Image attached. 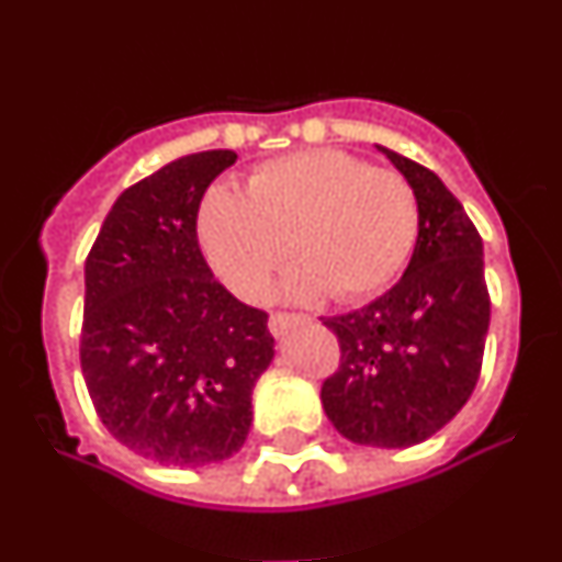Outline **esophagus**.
<instances>
[{
    "label": "esophagus",
    "mask_w": 562,
    "mask_h": 562,
    "mask_svg": "<svg viewBox=\"0 0 562 562\" xmlns=\"http://www.w3.org/2000/svg\"><path fill=\"white\" fill-rule=\"evenodd\" d=\"M306 321H310V317H306V315H284V312H276V315L270 317V331L276 337H281V335H286V331H290L292 326L306 324Z\"/></svg>",
    "instance_id": "esophagus-1"
}]
</instances>
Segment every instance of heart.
Segmentation results:
<instances>
[{
	"mask_svg": "<svg viewBox=\"0 0 562 562\" xmlns=\"http://www.w3.org/2000/svg\"><path fill=\"white\" fill-rule=\"evenodd\" d=\"M419 236V200L389 168L337 148L278 157L250 173L247 188L213 186L196 211V238L213 276L258 304L292 245L304 270L286 295L360 301L405 270Z\"/></svg>",
	"mask_w": 562,
	"mask_h": 562,
	"instance_id": "heart-1",
	"label": "heart"
}]
</instances>
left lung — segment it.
Masks as SVG:
<instances>
[{
	"label": "left lung",
	"mask_w": 562,
	"mask_h": 562,
	"mask_svg": "<svg viewBox=\"0 0 562 562\" xmlns=\"http://www.w3.org/2000/svg\"><path fill=\"white\" fill-rule=\"evenodd\" d=\"M376 148L416 191L419 236L385 295L324 317L342 357L321 402L337 434L355 445L411 448L445 428L479 382L490 329L484 245L430 168Z\"/></svg>",
	"instance_id": "1"
}]
</instances>
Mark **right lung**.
<instances>
[{
	"instance_id": "right-lung-1",
	"label": "right lung",
	"mask_w": 562,
	"mask_h": 562,
	"mask_svg": "<svg viewBox=\"0 0 562 562\" xmlns=\"http://www.w3.org/2000/svg\"><path fill=\"white\" fill-rule=\"evenodd\" d=\"M236 162L186 154L114 200L83 267L81 369L101 422L143 459L205 467L236 456L276 340L267 312L213 278L196 211Z\"/></svg>"
}]
</instances>
